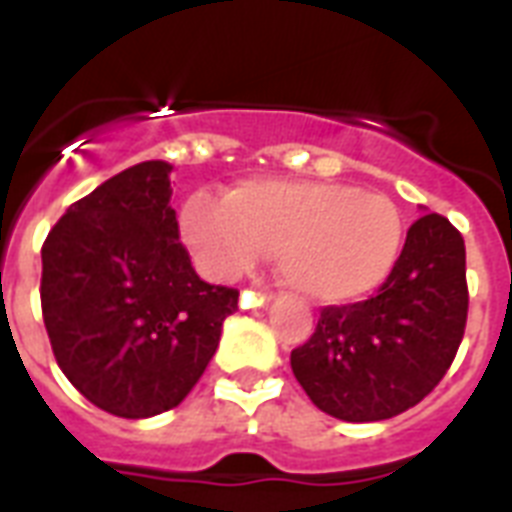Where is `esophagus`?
<instances>
[{
  "label": "esophagus",
  "instance_id": "34e87169",
  "mask_svg": "<svg viewBox=\"0 0 512 512\" xmlns=\"http://www.w3.org/2000/svg\"><path fill=\"white\" fill-rule=\"evenodd\" d=\"M241 308H263L265 303H271V295H265V292H241Z\"/></svg>",
  "mask_w": 512,
  "mask_h": 512
}]
</instances>
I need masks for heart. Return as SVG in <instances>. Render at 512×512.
<instances>
[{
	"mask_svg": "<svg viewBox=\"0 0 512 512\" xmlns=\"http://www.w3.org/2000/svg\"><path fill=\"white\" fill-rule=\"evenodd\" d=\"M180 236L212 279H239L268 252L292 292L342 305L388 279L404 247V217L385 193L260 177L225 199L193 193L180 209Z\"/></svg>",
	"mask_w": 512,
	"mask_h": 512,
	"instance_id": "b5f03b06",
	"label": "heart"
}]
</instances>
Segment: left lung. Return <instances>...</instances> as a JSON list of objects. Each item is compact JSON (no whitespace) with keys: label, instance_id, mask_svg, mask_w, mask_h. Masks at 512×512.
<instances>
[{"label":"left lung","instance_id":"1","mask_svg":"<svg viewBox=\"0 0 512 512\" xmlns=\"http://www.w3.org/2000/svg\"><path fill=\"white\" fill-rule=\"evenodd\" d=\"M468 324L465 241L444 215H422L369 300L321 308L292 372L321 412L377 422L412 409L444 380Z\"/></svg>","mask_w":512,"mask_h":512}]
</instances>
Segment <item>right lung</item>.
Instances as JSON below:
<instances>
[{"label":"right lung","mask_w":512,"mask_h":512,"mask_svg":"<svg viewBox=\"0 0 512 512\" xmlns=\"http://www.w3.org/2000/svg\"><path fill=\"white\" fill-rule=\"evenodd\" d=\"M167 162L119 172L74 201L42 244V319L90 404L143 420L177 406L215 356L239 289L196 276L170 207Z\"/></svg>","instance_id":"obj_1"}]
</instances>
